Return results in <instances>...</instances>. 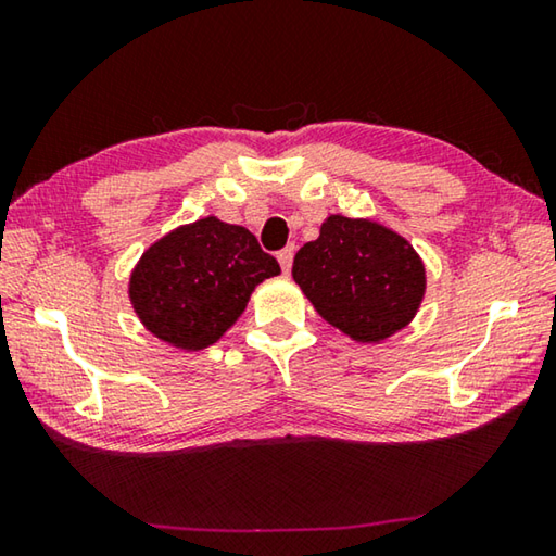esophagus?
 Wrapping results in <instances>:
<instances>
[{
	"instance_id": "esophagus-1",
	"label": "esophagus",
	"mask_w": 556,
	"mask_h": 556,
	"mask_svg": "<svg viewBox=\"0 0 556 556\" xmlns=\"http://www.w3.org/2000/svg\"><path fill=\"white\" fill-rule=\"evenodd\" d=\"M277 260H279V265H281V271H285V275H289L291 262H294V244H287L285 250H279Z\"/></svg>"
}]
</instances>
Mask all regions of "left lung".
Masks as SVG:
<instances>
[{
  "mask_svg": "<svg viewBox=\"0 0 556 556\" xmlns=\"http://www.w3.org/2000/svg\"><path fill=\"white\" fill-rule=\"evenodd\" d=\"M294 281L328 324L375 343L407 326L425 296V265L397 232L331 215L296 252Z\"/></svg>",
  "mask_w": 556,
  "mask_h": 556,
  "instance_id": "1",
  "label": "left lung"
}]
</instances>
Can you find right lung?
I'll use <instances>...</instances> for the list:
<instances>
[{"label":"right lung","mask_w":556,"mask_h":556,"mask_svg":"<svg viewBox=\"0 0 556 556\" xmlns=\"http://www.w3.org/2000/svg\"><path fill=\"white\" fill-rule=\"evenodd\" d=\"M279 271L250 230L203 218L144 252L131 271L129 296L154 336L201 351L238 321L252 289Z\"/></svg>","instance_id":"obj_1"}]
</instances>
